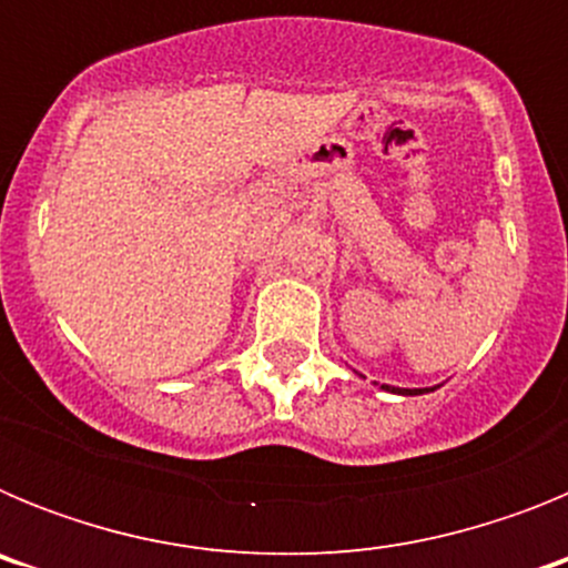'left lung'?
<instances>
[{"label":"left lung","mask_w":568,"mask_h":568,"mask_svg":"<svg viewBox=\"0 0 568 568\" xmlns=\"http://www.w3.org/2000/svg\"><path fill=\"white\" fill-rule=\"evenodd\" d=\"M395 393H404V395H420V393H426V389H395Z\"/></svg>","instance_id":"obj_1"}]
</instances>
